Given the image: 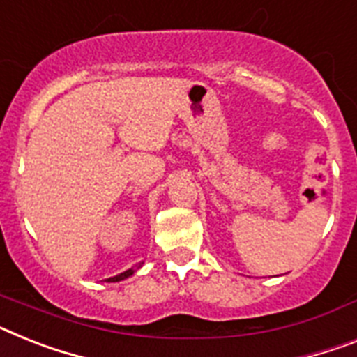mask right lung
Returning <instances> with one entry per match:
<instances>
[{"instance_id": "obj_1", "label": "right lung", "mask_w": 357, "mask_h": 357, "mask_svg": "<svg viewBox=\"0 0 357 357\" xmlns=\"http://www.w3.org/2000/svg\"><path fill=\"white\" fill-rule=\"evenodd\" d=\"M143 263H139V265H136V266H132V268H128V271H125V272H121V274H118V275H114V278H109V283H116V281H123V280H127V278H130V275L134 274V272L137 271V268H139V266H142Z\"/></svg>"}]
</instances>
